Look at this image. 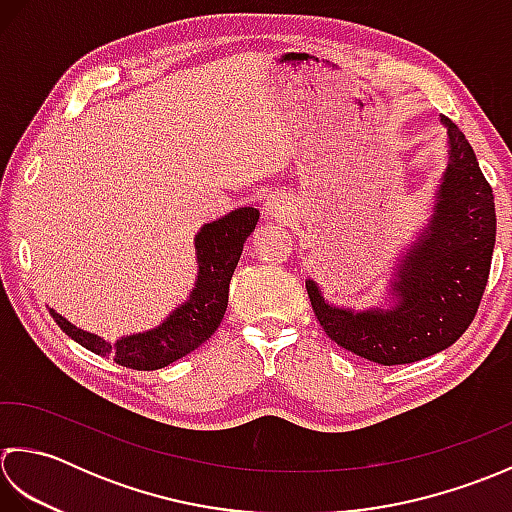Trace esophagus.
<instances>
[{"instance_id":"esophagus-1","label":"esophagus","mask_w":512,"mask_h":512,"mask_svg":"<svg viewBox=\"0 0 512 512\" xmlns=\"http://www.w3.org/2000/svg\"><path fill=\"white\" fill-rule=\"evenodd\" d=\"M263 212H265L267 218H271V221H283V218L289 216L291 207H289V201L283 194H269L265 198Z\"/></svg>"}]
</instances>
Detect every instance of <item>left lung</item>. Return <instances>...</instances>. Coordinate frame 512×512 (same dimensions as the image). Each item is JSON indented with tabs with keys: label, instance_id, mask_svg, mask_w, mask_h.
<instances>
[{
	"label": "left lung",
	"instance_id": "1",
	"mask_svg": "<svg viewBox=\"0 0 512 512\" xmlns=\"http://www.w3.org/2000/svg\"><path fill=\"white\" fill-rule=\"evenodd\" d=\"M446 128V170L431 216L398 256L387 285V307L351 309L325 300L314 278L307 294L327 336L360 358L409 364L451 347L471 325L488 283L495 247L493 190L457 125Z\"/></svg>",
	"mask_w": 512,
	"mask_h": 512
}]
</instances>
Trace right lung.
<instances>
[{
	"instance_id": "1",
	"label": "right lung",
	"mask_w": 512,
	"mask_h": 512,
	"mask_svg": "<svg viewBox=\"0 0 512 512\" xmlns=\"http://www.w3.org/2000/svg\"><path fill=\"white\" fill-rule=\"evenodd\" d=\"M260 212L256 207H238L212 223H205L194 238L196 247V283L183 305L176 307L161 325L154 329L130 333L114 342L103 340L97 333L72 325L55 309L48 307L61 331L81 347L112 356L121 367L137 371L163 369L187 353L201 347L221 325L229 298V280L241 260L247 236L254 232Z\"/></svg>"
}]
</instances>
